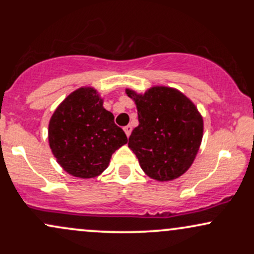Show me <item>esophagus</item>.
<instances>
[{
  "instance_id": "obj_1",
  "label": "esophagus",
  "mask_w": 254,
  "mask_h": 254,
  "mask_svg": "<svg viewBox=\"0 0 254 254\" xmlns=\"http://www.w3.org/2000/svg\"><path fill=\"white\" fill-rule=\"evenodd\" d=\"M124 131L125 133H127V136L129 137L131 135V131H132V127H131V125H127V127H124Z\"/></svg>"
}]
</instances>
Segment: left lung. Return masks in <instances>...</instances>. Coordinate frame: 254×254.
I'll return each instance as SVG.
<instances>
[{
	"mask_svg": "<svg viewBox=\"0 0 254 254\" xmlns=\"http://www.w3.org/2000/svg\"><path fill=\"white\" fill-rule=\"evenodd\" d=\"M125 93L136 104L139 123L127 145L142 170L156 182L183 176L203 138V117L196 105L173 87L153 86L144 93L125 88Z\"/></svg>",
	"mask_w": 254,
	"mask_h": 254,
	"instance_id": "obj_1",
	"label": "left lung"
}]
</instances>
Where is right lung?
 Listing matches in <instances>:
<instances>
[{"label":"right lung","mask_w":254,"mask_h":254,"mask_svg":"<svg viewBox=\"0 0 254 254\" xmlns=\"http://www.w3.org/2000/svg\"><path fill=\"white\" fill-rule=\"evenodd\" d=\"M48 138L57 162L66 173L81 179L100 176L112 154L127 137L104 107L94 87H80L57 106L49 122Z\"/></svg>","instance_id":"right-lung-1"}]
</instances>
